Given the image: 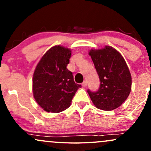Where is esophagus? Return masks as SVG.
Instances as JSON below:
<instances>
[{
	"mask_svg": "<svg viewBox=\"0 0 151 151\" xmlns=\"http://www.w3.org/2000/svg\"><path fill=\"white\" fill-rule=\"evenodd\" d=\"M82 86H84V87H86V86H87V81H84V82L82 83Z\"/></svg>",
	"mask_w": 151,
	"mask_h": 151,
	"instance_id": "1",
	"label": "esophagus"
}]
</instances>
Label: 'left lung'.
I'll return each instance as SVG.
<instances>
[{
  "label": "left lung",
  "instance_id": "8db88e82",
  "mask_svg": "<svg viewBox=\"0 0 151 151\" xmlns=\"http://www.w3.org/2000/svg\"><path fill=\"white\" fill-rule=\"evenodd\" d=\"M89 54L100 79L97 91L87 90L91 101L101 110L117 109L126 101L131 89V75L125 60L110 46L91 50Z\"/></svg>",
  "mask_w": 151,
  "mask_h": 151
}]
</instances>
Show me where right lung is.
Masks as SVG:
<instances>
[{
    "label": "right lung",
    "mask_w": 151,
    "mask_h": 151,
    "mask_svg": "<svg viewBox=\"0 0 151 151\" xmlns=\"http://www.w3.org/2000/svg\"><path fill=\"white\" fill-rule=\"evenodd\" d=\"M72 55L70 49L56 45L46 52L35 70L32 91L35 99L45 111L59 113L70 106L81 87L67 70Z\"/></svg>",
    "instance_id": "add662e5"
}]
</instances>
